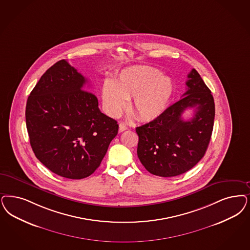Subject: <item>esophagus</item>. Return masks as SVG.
<instances>
[{
	"label": "esophagus",
	"instance_id": "34e87169",
	"mask_svg": "<svg viewBox=\"0 0 250 250\" xmlns=\"http://www.w3.org/2000/svg\"><path fill=\"white\" fill-rule=\"evenodd\" d=\"M128 128L127 127V125H125V124H124V123H120L119 124V132H123V131H125V130H126Z\"/></svg>",
	"mask_w": 250,
	"mask_h": 250
}]
</instances>
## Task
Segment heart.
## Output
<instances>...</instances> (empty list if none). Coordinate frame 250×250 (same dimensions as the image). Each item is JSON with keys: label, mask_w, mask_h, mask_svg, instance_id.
<instances>
[{"label": "heart", "mask_w": 250, "mask_h": 250, "mask_svg": "<svg viewBox=\"0 0 250 250\" xmlns=\"http://www.w3.org/2000/svg\"><path fill=\"white\" fill-rule=\"evenodd\" d=\"M174 91L172 78L161 71L146 65L124 69L114 81H104L102 98L105 112L115 117L125 108L140 120L152 121L161 116L168 107Z\"/></svg>", "instance_id": "1"}]
</instances>
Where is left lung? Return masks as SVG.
<instances>
[{
  "mask_svg": "<svg viewBox=\"0 0 250 250\" xmlns=\"http://www.w3.org/2000/svg\"><path fill=\"white\" fill-rule=\"evenodd\" d=\"M188 89L177 103L153 121L136 128L138 156L147 172L171 177L189 171L205 155L211 138L215 105L209 88L197 70L188 76ZM194 108L188 121L181 118L187 109Z\"/></svg>",
  "mask_w": 250,
  "mask_h": 250,
  "instance_id": "left-lung-1",
  "label": "left lung"
}]
</instances>
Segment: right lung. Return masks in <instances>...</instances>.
I'll use <instances>...</instances> for the list:
<instances>
[{
    "label": "right lung",
    "mask_w": 250,
    "mask_h": 250,
    "mask_svg": "<svg viewBox=\"0 0 250 250\" xmlns=\"http://www.w3.org/2000/svg\"><path fill=\"white\" fill-rule=\"evenodd\" d=\"M86 79L65 60L48 69L29 95L26 129L38 160L69 179L89 176L118 133L117 122L100 111L84 89Z\"/></svg>",
    "instance_id": "right-lung-1"
}]
</instances>
